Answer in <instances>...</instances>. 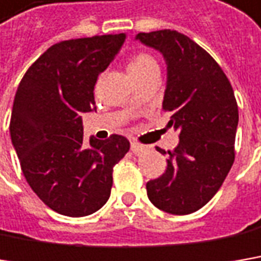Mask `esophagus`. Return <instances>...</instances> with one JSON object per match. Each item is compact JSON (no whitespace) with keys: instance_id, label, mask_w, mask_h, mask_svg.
<instances>
[{"instance_id":"obj_1","label":"esophagus","mask_w":261,"mask_h":261,"mask_svg":"<svg viewBox=\"0 0 261 261\" xmlns=\"http://www.w3.org/2000/svg\"><path fill=\"white\" fill-rule=\"evenodd\" d=\"M146 150H147V146L140 145V143H137V142H131V152H133L134 155H142Z\"/></svg>"}]
</instances>
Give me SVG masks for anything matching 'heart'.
Segmentation results:
<instances>
[{"mask_svg": "<svg viewBox=\"0 0 261 261\" xmlns=\"http://www.w3.org/2000/svg\"><path fill=\"white\" fill-rule=\"evenodd\" d=\"M128 72L134 80H139L142 76L160 72L158 60L149 53H136L133 54L128 60Z\"/></svg>", "mask_w": 261, "mask_h": 261, "instance_id": "b5f03b06", "label": "heart"}]
</instances>
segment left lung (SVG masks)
<instances>
[{
    "label": "left lung",
    "instance_id": "obj_1",
    "mask_svg": "<svg viewBox=\"0 0 261 261\" xmlns=\"http://www.w3.org/2000/svg\"><path fill=\"white\" fill-rule=\"evenodd\" d=\"M136 39L165 59L162 109L180 137L168 150L165 173L146 183L147 196L165 213L191 214L217 193L235 161L239 115L233 88L219 63L189 37L162 29Z\"/></svg>",
    "mask_w": 261,
    "mask_h": 261
}]
</instances>
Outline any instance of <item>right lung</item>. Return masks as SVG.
Segmentation results:
<instances>
[{
  "instance_id": "obj_1",
  "label": "right lung",
  "mask_w": 261,
  "mask_h": 261,
  "mask_svg": "<svg viewBox=\"0 0 261 261\" xmlns=\"http://www.w3.org/2000/svg\"><path fill=\"white\" fill-rule=\"evenodd\" d=\"M125 34L96 35L51 45L17 87L10 134L23 176L53 211L84 217L106 204L114 165L130 142L112 134L84 145L81 114L94 109V85L114 60Z\"/></svg>"
}]
</instances>
